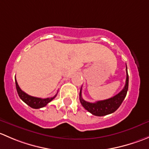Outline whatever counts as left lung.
<instances>
[{"instance_id":"obj_1","label":"left lung","mask_w":149,"mask_h":149,"mask_svg":"<svg viewBox=\"0 0 149 149\" xmlns=\"http://www.w3.org/2000/svg\"><path fill=\"white\" fill-rule=\"evenodd\" d=\"M127 89H128V73H127V65H126L125 85L123 89L120 92L118 93L117 95L114 96L113 97H111L109 99H107V100L97 101L94 103H91L85 101L82 98V91L81 88L80 94H79V97H80L79 100H80L82 106L90 113L96 115V116H104V115L113 113L114 112H115L119 108L124 99L125 98Z\"/></svg>"}]
</instances>
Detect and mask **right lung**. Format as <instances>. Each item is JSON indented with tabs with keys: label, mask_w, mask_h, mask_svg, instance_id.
Segmentation results:
<instances>
[{
	"label": "right lung",
	"mask_w": 149,
	"mask_h": 149,
	"mask_svg": "<svg viewBox=\"0 0 149 149\" xmlns=\"http://www.w3.org/2000/svg\"><path fill=\"white\" fill-rule=\"evenodd\" d=\"M15 82H16V90H17L18 94H19L21 100L23 102H24L27 105H29V106L31 107V108H34V109H40V108L44 107L45 106H46L48 103L50 102L57 96L56 94L53 97L46 99H42L38 98V97H31V96L26 94L24 91H23L21 89L20 87L18 85V83L17 81H16V79H15Z\"/></svg>",
	"instance_id": "obj_1"
}]
</instances>
